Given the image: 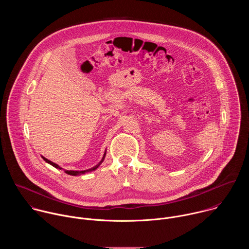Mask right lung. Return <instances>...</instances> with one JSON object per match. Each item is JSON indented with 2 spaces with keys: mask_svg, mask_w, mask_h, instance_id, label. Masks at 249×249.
<instances>
[{
  "mask_svg": "<svg viewBox=\"0 0 249 249\" xmlns=\"http://www.w3.org/2000/svg\"><path fill=\"white\" fill-rule=\"evenodd\" d=\"M104 157H105V155H104ZM104 157H103V159H104ZM42 159L46 161V162H48V163H50L51 165H53L54 167H56V168H60L61 169V167L58 165V164H56V163H54V162H52L51 160H47V159H45V158H43L42 157ZM98 166V165H97ZM97 166H94V167H92L91 169H89V170H84V171H74V170H66L65 172L66 173H68V174H70V175H78V174H82V173H85V172H87V171H91V170H94L95 168H97Z\"/></svg>",
  "mask_w": 249,
  "mask_h": 249,
  "instance_id": "obj_1",
  "label": "right lung"
}]
</instances>
